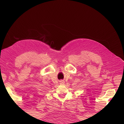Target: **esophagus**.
<instances>
[{"label": "esophagus", "mask_w": 124, "mask_h": 124, "mask_svg": "<svg viewBox=\"0 0 124 124\" xmlns=\"http://www.w3.org/2000/svg\"><path fill=\"white\" fill-rule=\"evenodd\" d=\"M59 82H60V84H62V85H63L65 84V82L63 81V80H61L59 81Z\"/></svg>", "instance_id": "34e87169"}]
</instances>
